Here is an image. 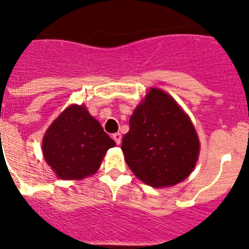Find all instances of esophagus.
<instances>
[{
	"mask_svg": "<svg viewBox=\"0 0 249 249\" xmlns=\"http://www.w3.org/2000/svg\"><path fill=\"white\" fill-rule=\"evenodd\" d=\"M112 138L114 140V142L117 143V144H120V142H122V135H120L119 132H116L112 135Z\"/></svg>",
	"mask_w": 249,
	"mask_h": 249,
	"instance_id": "34e87169",
	"label": "esophagus"
}]
</instances>
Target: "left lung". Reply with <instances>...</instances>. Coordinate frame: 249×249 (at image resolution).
I'll list each match as a JSON object with an SVG mask.
<instances>
[{"label":"left lung","instance_id":"obj_1","mask_svg":"<svg viewBox=\"0 0 249 249\" xmlns=\"http://www.w3.org/2000/svg\"><path fill=\"white\" fill-rule=\"evenodd\" d=\"M199 149L190 117L159 88H151L135 108L122 144L133 174L156 188L184 181L195 169Z\"/></svg>","mask_w":249,"mask_h":249}]
</instances>
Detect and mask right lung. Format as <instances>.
I'll use <instances>...</instances> for the list:
<instances>
[{"label":"right lung","instance_id":"add662e5","mask_svg":"<svg viewBox=\"0 0 249 249\" xmlns=\"http://www.w3.org/2000/svg\"><path fill=\"white\" fill-rule=\"evenodd\" d=\"M116 145L85 105H71L53 120L43 138L46 163L62 180H81L98 172Z\"/></svg>","mask_w":249,"mask_h":249}]
</instances>
